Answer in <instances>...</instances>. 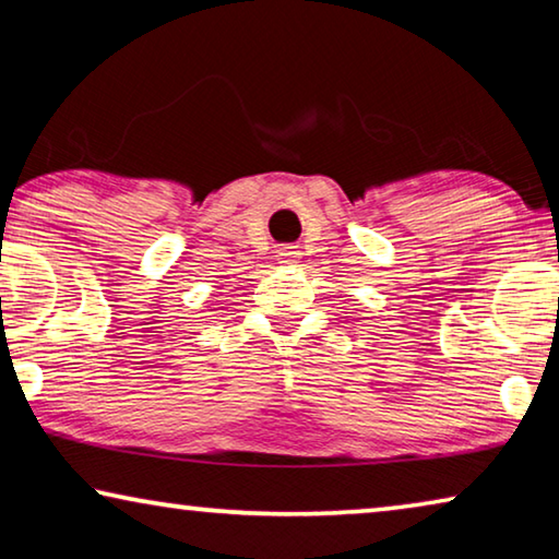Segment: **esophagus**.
I'll use <instances>...</instances> for the list:
<instances>
[{
	"label": "esophagus",
	"instance_id": "obj_1",
	"mask_svg": "<svg viewBox=\"0 0 559 559\" xmlns=\"http://www.w3.org/2000/svg\"><path fill=\"white\" fill-rule=\"evenodd\" d=\"M293 257H296V251H290V246H286V249H281V259L283 261H290Z\"/></svg>",
	"mask_w": 559,
	"mask_h": 559
}]
</instances>
